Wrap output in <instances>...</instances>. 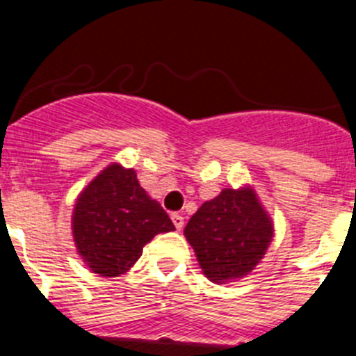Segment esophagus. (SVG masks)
Wrapping results in <instances>:
<instances>
[{"instance_id": "obj_1", "label": "esophagus", "mask_w": 356, "mask_h": 356, "mask_svg": "<svg viewBox=\"0 0 356 356\" xmlns=\"http://www.w3.org/2000/svg\"><path fill=\"white\" fill-rule=\"evenodd\" d=\"M171 219H172V225H175L176 229H181L184 228V216L181 213H171Z\"/></svg>"}]
</instances>
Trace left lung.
I'll return each mask as SVG.
<instances>
[{
  "mask_svg": "<svg viewBox=\"0 0 356 356\" xmlns=\"http://www.w3.org/2000/svg\"><path fill=\"white\" fill-rule=\"evenodd\" d=\"M184 234L203 273L221 284L253 271L271 242L273 225L251 188H225L197 209Z\"/></svg>",
  "mask_w": 356,
  "mask_h": 356,
  "instance_id": "left-lung-1",
  "label": "left lung"
}]
</instances>
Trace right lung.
Listing matches in <instances>:
<instances>
[{"instance_id":"obj_1","label":"right lung","mask_w":356,"mask_h":356,"mask_svg":"<svg viewBox=\"0 0 356 356\" xmlns=\"http://www.w3.org/2000/svg\"><path fill=\"white\" fill-rule=\"evenodd\" d=\"M168 212L139 185L134 169L112 163L85 187L72 213L83 262L102 276L127 273L156 234L172 232Z\"/></svg>"}]
</instances>
